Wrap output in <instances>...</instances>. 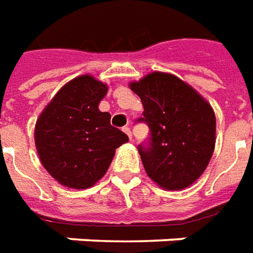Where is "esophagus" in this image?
I'll return each mask as SVG.
<instances>
[{
    "label": "esophagus",
    "instance_id": "34e87169",
    "mask_svg": "<svg viewBox=\"0 0 253 253\" xmlns=\"http://www.w3.org/2000/svg\"><path fill=\"white\" fill-rule=\"evenodd\" d=\"M123 130H124V132H125V133H126V135H128V137H129V139H132V132H130V129H129V128H128V126H125V128H123Z\"/></svg>",
    "mask_w": 253,
    "mask_h": 253
}]
</instances>
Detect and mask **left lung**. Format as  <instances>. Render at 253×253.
<instances>
[{"instance_id": "1", "label": "left lung", "mask_w": 253, "mask_h": 253, "mask_svg": "<svg viewBox=\"0 0 253 253\" xmlns=\"http://www.w3.org/2000/svg\"><path fill=\"white\" fill-rule=\"evenodd\" d=\"M129 87L144 107L136 123L150 128L147 144L137 147L148 177L170 191L192 185L203 174L215 147L212 107L170 73L152 72Z\"/></svg>"}]
</instances>
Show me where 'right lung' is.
<instances>
[{"label":"right lung","instance_id":"1","mask_svg":"<svg viewBox=\"0 0 253 253\" xmlns=\"http://www.w3.org/2000/svg\"><path fill=\"white\" fill-rule=\"evenodd\" d=\"M107 85L89 75L66 83L35 125L38 155L61 185L87 189L105 175L116 148L128 136L110 125V114L98 109Z\"/></svg>","mask_w":253,"mask_h":253}]
</instances>
